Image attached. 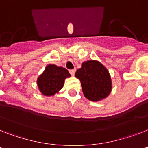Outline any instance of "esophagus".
<instances>
[{
  "label": "esophagus",
  "instance_id": "1",
  "mask_svg": "<svg viewBox=\"0 0 148 148\" xmlns=\"http://www.w3.org/2000/svg\"><path fill=\"white\" fill-rule=\"evenodd\" d=\"M75 71H76V69L74 68V69H71V70H69V72H70V74H71L72 76H74V74H75Z\"/></svg>",
  "mask_w": 148,
  "mask_h": 148
}]
</instances>
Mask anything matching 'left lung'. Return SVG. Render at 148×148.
I'll list each match as a JSON object with an SVG mask.
<instances>
[{"label":"left lung","instance_id":"8db88e82","mask_svg":"<svg viewBox=\"0 0 148 148\" xmlns=\"http://www.w3.org/2000/svg\"><path fill=\"white\" fill-rule=\"evenodd\" d=\"M75 77L80 80L84 96L90 101H101L112 90L109 71L99 61L84 62L81 68L77 70Z\"/></svg>","mask_w":148,"mask_h":148}]
</instances>
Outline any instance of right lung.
I'll return each mask as SVG.
<instances>
[{
	"label": "right lung",
	"instance_id": "add662e5",
	"mask_svg": "<svg viewBox=\"0 0 148 148\" xmlns=\"http://www.w3.org/2000/svg\"><path fill=\"white\" fill-rule=\"evenodd\" d=\"M70 77L71 74L66 68L49 64L38 77V87L43 95L52 96L62 89L64 80Z\"/></svg>",
	"mask_w": 148,
	"mask_h": 148
}]
</instances>
